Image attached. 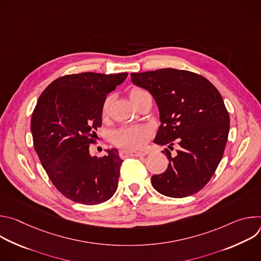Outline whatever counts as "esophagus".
<instances>
[{"label": "esophagus", "instance_id": "34e87169", "mask_svg": "<svg viewBox=\"0 0 261 261\" xmlns=\"http://www.w3.org/2000/svg\"><path fill=\"white\" fill-rule=\"evenodd\" d=\"M145 152H132L129 150H122L120 152V156L122 158H127V157H143L145 156Z\"/></svg>", "mask_w": 261, "mask_h": 261}]
</instances>
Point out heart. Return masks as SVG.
Returning <instances> with one entry per match:
<instances>
[{"label": "heart", "instance_id": "b5f03b06", "mask_svg": "<svg viewBox=\"0 0 261 261\" xmlns=\"http://www.w3.org/2000/svg\"><path fill=\"white\" fill-rule=\"evenodd\" d=\"M146 92L139 89V88H134L130 92V98L133 103H135L143 94ZM110 98H108L102 107V117L105 118L108 115L109 111V106H110ZM152 134L151 129L148 128L145 125H137V126H127L123 127L119 130H117L114 133L113 139L114 142L121 146L126 148V150H138V148L142 147L147 139L150 138Z\"/></svg>", "mask_w": 261, "mask_h": 261}]
</instances>
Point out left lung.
<instances>
[{
    "mask_svg": "<svg viewBox=\"0 0 261 261\" xmlns=\"http://www.w3.org/2000/svg\"><path fill=\"white\" fill-rule=\"evenodd\" d=\"M133 85L150 92L160 126L154 142L179 145L176 155L165 150L167 169L152 176L162 195L181 198L201 190L213 176L225 150L229 115L218 90L196 73L173 68L132 73Z\"/></svg>",
    "mask_w": 261,
    "mask_h": 261,
    "instance_id": "1",
    "label": "left lung"
}]
</instances>
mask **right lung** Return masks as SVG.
Instances as JSON below:
<instances>
[{"mask_svg":"<svg viewBox=\"0 0 261 261\" xmlns=\"http://www.w3.org/2000/svg\"><path fill=\"white\" fill-rule=\"evenodd\" d=\"M128 73L86 72L60 77L40 95L31 118L34 147L55 187L77 203H102L116 193L123 160L117 148L102 158L90 144L102 124L105 97Z\"/></svg>","mask_w":261,"mask_h":261,"instance_id":"obj_1","label":"right lung"}]
</instances>
